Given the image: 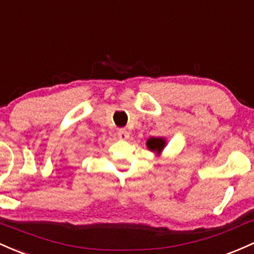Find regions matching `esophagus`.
Segmentation results:
<instances>
[{
	"label": "esophagus",
	"mask_w": 254,
	"mask_h": 254,
	"mask_svg": "<svg viewBox=\"0 0 254 254\" xmlns=\"http://www.w3.org/2000/svg\"><path fill=\"white\" fill-rule=\"evenodd\" d=\"M118 136L120 139H122V140H125V139L129 138V133H128V130L125 129V128H121V129H119Z\"/></svg>",
	"instance_id": "esophagus-1"
}]
</instances>
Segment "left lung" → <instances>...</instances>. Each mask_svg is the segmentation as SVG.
I'll return each instance as SVG.
<instances>
[{"instance_id":"obj_1","label":"left lung","mask_w":254,"mask_h":254,"mask_svg":"<svg viewBox=\"0 0 254 254\" xmlns=\"http://www.w3.org/2000/svg\"><path fill=\"white\" fill-rule=\"evenodd\" d=\"M165 141L162 138H150L147 140V147L151 151H161L164 147Z\"/></svg>"}]
</instances>
